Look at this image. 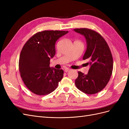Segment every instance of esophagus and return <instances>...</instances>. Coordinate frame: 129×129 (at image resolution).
<instances>
[{
    "mask_svg": "<svg viewBox=\"0 0 129 129\" xmlns=\"http://www.w3.org/2000/svg\"><path fill=\"white\" fill-rule=\"evenodd\" d=\"M69 71H70V69H69V68H65L64 69V72H68Z\"/></svg>",
    "mask_w": 129,
    "mask_h": 129,
    "instance_id": "esophagus-1",
    "label": "esophagus"
}]
</instances>
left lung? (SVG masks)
Returning a JSON list of instances; mask_svg holds the SVG:
<instances>
[{"instance_id":"1","label":"left lung","mask_w":129,"mask_h":129,"mask_svg":"<svg viewBox=\"0 0 129 129\" xmlns=\"http://www.w3.org/2000/svg\"><path fill=\"white\" fill-rule=\"evenodd\" d=\"M74 30L85 38L87 48L83 60L90 66L87 74L78 72L75 85L84 93L95 94L102 90L110 79L113 70L111 50L103 37L95 30L87 28Z\"/></svg>"}]
</instances>
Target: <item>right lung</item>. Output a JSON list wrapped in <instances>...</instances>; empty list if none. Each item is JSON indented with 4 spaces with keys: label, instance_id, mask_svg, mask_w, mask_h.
I'll return each mask as SVG.
<instances>
[{
    "label": "right lung",
    "instance_id": "add662e5",
    "mask_svg": "<svg viewBox=\"0 0 129 129\" xmlns=\"http://www.w3.org/2000/svg\"><path fill=\"white\" fill-rule=\"evenodd\" d=\"M68 33L63 30H44L31 37L21 49L19 69L24 84L38 95H46L57 88L63 76L62 69L49 66L55 54L57 39Z\"/></svg>",
    "mask_w": 129,
    "mask_h": 129
}]
</instances>
